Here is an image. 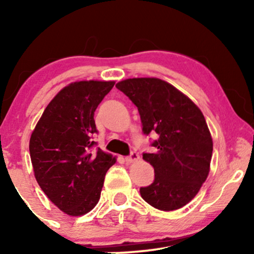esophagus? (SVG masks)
<instances>
[{"label":"esophagus","mask_w":254,"mask_h":254,"mask_svg":"<svg viewBox=\"0 0 254 254\" xmlns=\"http://www.w3.org/2000/svg\"><path fill=\"white\" fill-rule=\"evenodd\" d=\"M140 158V156H138V154L136 151H131L129 156H127L126 157V162L127 163H133V162H136L137 159Z\"/></svg>","instance_id":"esophagus-1"}]
</instances>
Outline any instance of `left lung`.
Wrapping results in <instances>:
<instances>
[{
	"mask_svg": "<svg viewBox=\"0 0 254 254\" xmlns=\"http://www.w3.org/2000/svg\"><path fill=\"white\" fill-rule=\"evenodd\" d=\"M116 86L137 107L143 133L158 136L151 142L155 152H143L155 179L140 189L142 199L159 210L179 209L196 195L209 173L213 140L202 112L159 78H128Z\"/></svg>",
	"mask_w": 254,
	"mask_h": 254,
	"instance_id": "left-lung-1",
	"label": "left lung"
}]
</instances>
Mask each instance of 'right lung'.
<instances>
[{
  "instance_id": "add662e5",
  "label": "right lung",
  "mask_w": 254,
  "mask_h": 254,
  "mask_svg": "<svg viewBox=\"0 0 254 254\" xmlns=\"http://www.w3.org/2000/svg\"><path fill=\"white\" fill-rule=\"evenodd\" d=\"M114 82L79 81L51 100L30 138L34 177L48 199L64 213L81 216L98 203L105 175L116 163L92 135L95 111Z\"/></svg>"
}]
</instances>
